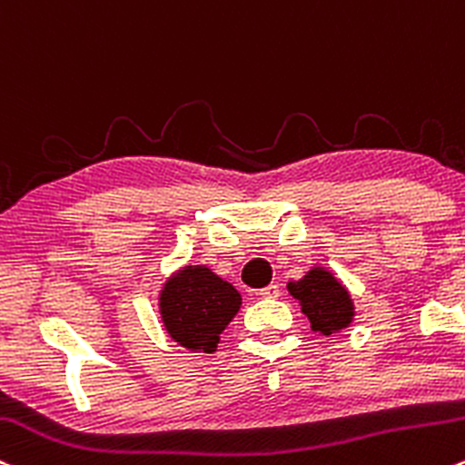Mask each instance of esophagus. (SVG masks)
Wrapping results in <instances>:
<instances>
[{
    "label": "esophagus",
    "mask_w": 465,
    "mask_h": 465,
    "mask_svg": "<svg viewBox=\"0 0 465 465\" xmlns=\"http://www.w3.org/2000/svg\"><path fill=\"white\" fill-rule=\"evenodd\" d=\"M258 295H260V298H267V300L278 298V295H280V287H278V284H269V287L260 289Z\"/></svg>",
    "instance_id": "obj_1"
}]
</instances>
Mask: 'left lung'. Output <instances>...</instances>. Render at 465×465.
I'll list each match as a JSON object with an SVG mask.
<instances>
[{"instance_id":"left-lung-1","label":"left lung","mask_w":465,"mask_h":465,"mask_svg":"<svg viewBox=\"0 0 465 465\" xmlns=\"http://www.w3.org/2000/svg\"><path fill=\"white\" fill-rule=\"evenodd\" d=\"M289 291L295 300H300L311 329L320 331L326 338L353 322L355 311L349 291L326 269H311L302 280L289 282Z\"/></svg>"}]
</instances>
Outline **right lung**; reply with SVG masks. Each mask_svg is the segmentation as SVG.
<instances>
[{
  "label": "right lung",
  "mask_w": 465,
  "mask_h": 465,
  "mask_svg": "<svg viewBox=\"0 0 465 465\" xmlns=\"http://www.w3.org/2000/svg\"><path fill=\"white\" fill-rule=\"evenodd\" d=\"M241 304V293L201 264L183 267L161 291V318L170 338L203 353L216 351L224 326Z\"/></svg>",
  "instance_id": "add662e5"
}]
</instances>
